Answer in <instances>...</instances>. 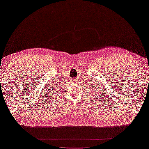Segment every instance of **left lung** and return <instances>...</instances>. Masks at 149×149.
Segmentation results:
<instances>
[{"label":"left lung","instance_id":"8db88e82","mask_svg":"<svg viewBox=\"0 0 149 149\" xmlns=\"http://www.w3.org/2000/svg\"><path fill=\"white\" fill-rule=\"evenodd\" d=\"M98 88H99V87H98ZM94 93H96V94L94 95V96H96L97 95V97H98V98H100V97L98 96V95H99V96H101V92H100H100H98V91H97V88H95V89H94Z\"/></svg>","mask_w":149,"mask_h":149}]
</instances>
